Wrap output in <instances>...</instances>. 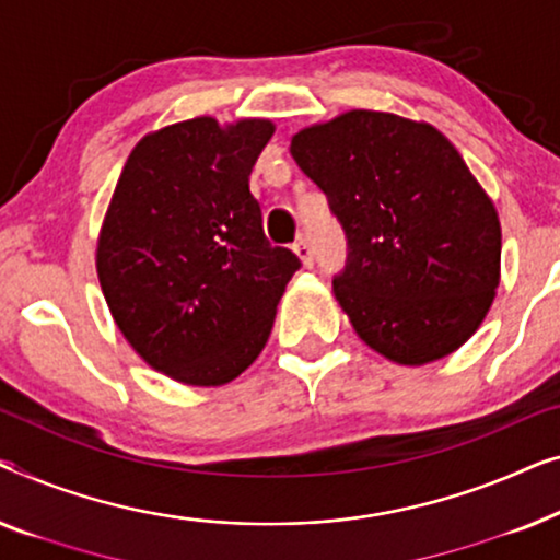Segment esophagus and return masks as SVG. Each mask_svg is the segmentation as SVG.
Here are the masks:
<instances>
[{"label": "esophagus", "mask_w": 560, "mask_h": 560, "mask_svg": "<svg viewBox=\"0 0 560 560\" xmlns=\"http://www.w3.org/2000/svg\"><path fill=\"white\" fill-rule=\"evenodd\" d=\"M294 254L299 256V261H302L306 269H312L314 266V254H312V246L310 243H306L304 238H299L296 243H294Z\"/></svg>", "instance_id": "1"}]
</instances>
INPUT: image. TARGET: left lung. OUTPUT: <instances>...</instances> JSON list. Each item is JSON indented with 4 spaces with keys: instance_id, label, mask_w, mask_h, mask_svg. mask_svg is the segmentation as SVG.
<instances>
[{
    "instance_id": "obj_1",
    "label": "left lung",
    "mask_w": 560,
    "mask_h": 560,
    "mask_svg": "<svg viewBox=\"0 0 560 560\" xmlns=\"http://www.w3.org/2000/svg\"><path fill=\"white\" fill-rule=\"evenodd\" d=\"M291 156L348 238L337 302L375 352L400 365L446 358L490 312L500 220L434 126L348 112L291 139Z\"/></svg>"
}]
</instances>
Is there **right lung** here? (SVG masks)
<instances>
[{"label":"right lung","instance_id":"obj_1","mask_svg":"<svg viewBox=\"0 0 560 560\" xmlns=\"http://www.w3.org/2000/svg\"><path fill=\"white\" fill-rule=\"evenodd\" d=\"M273 124L200 116L133 147L101 228L96 269L133 350L190 385L238 377L269 340L302 261L264 235L250 170Z\"/></svg>","mask_w":560,"mask_h":560}]
</instances>
